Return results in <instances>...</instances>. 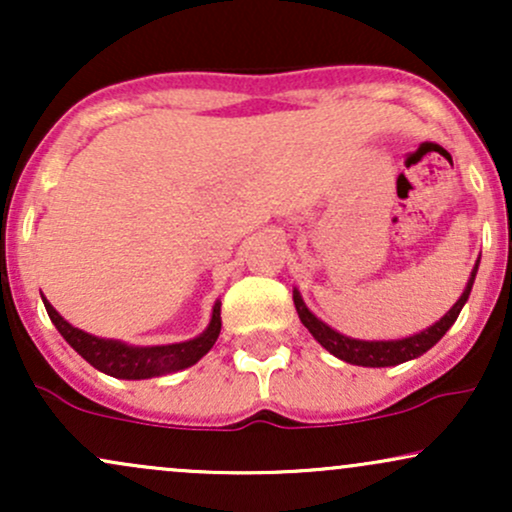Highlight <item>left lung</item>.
Returning a JSON list of instances; mask_svg holds the SVG:
<instances>
[{"label": "left lung", "instance_id": "1", "mask_svg": "<svg viewBox=\"0 0 512 512\" xmlns=\"http://www.w3.org/2000/svg\"><path fill=\"white\" fill-rule=\"evenodd\" d=\"M477 269H479V260H477V264H474L472 274H469V281H467V286H464L462 296L457 298V303L452 305L448 313L440 317L436 325H431L428 330L419 332V334H411V337H404V339L366 342V339L344 337V334L332 330L330 325H325L320 317H315L313 313H310L308 305L303 303L298 289H293V303H296L298 317H301L303 325L308 327V332L313 334L317 342L325 346L332 356L342 358V361H346V363H354V366H366V368L399 366V363L411 361V358H419L421 354H426V351L431 349V346H436L440 339H443V334L448 332L452 325H455L457 315H460L464 303H467L469 293H472V284H474V276H477Z\"/></svg>", "mask_w": 512, "mask_h": 512}]
</instances>
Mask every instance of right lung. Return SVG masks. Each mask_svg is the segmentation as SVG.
<instances>
[{
	"label": "right lung",
	"instance_id": "add662e5",
	"mask_svg": "<svg viewBox=\"0 0 512 512\" xmlns=\"http://www.w3.org/2000/svg\"><path fill=\"white\" fill-rule=\"evenodd\" d=\"M43 303L52 325H55L57 332L67 339V344L72 346L76 354L86 358V361L91 363L93 368L101 370V373L122 380L156 378V375L175 373V370L195 366L199 358L216 344L221 332L219 301L214 303V310H211L209 327L199 334V337L190 339V342L166 346H129L125 342H115V339L93 337V334L69 325V322L48 303V298H43Z\"/></svg>",
	"mask_w": 512,
	"mask_h": 512
}]
</instances>
